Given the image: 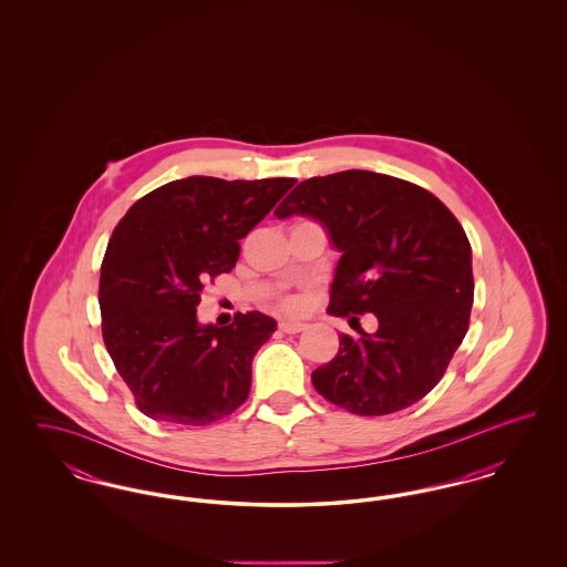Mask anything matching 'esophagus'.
I'll return each instance as SVG.
<instances>
[{
    "instance_id": "obj_1",
    "label": "esophagus",
    "mask_w": 567,
    "mask_h": 567,
    "mask_svg": "<svg viewBox=\"0 0 567 567\" xmlns=\"http://www.w3.org/2000/svg\"><path fill=\"white\" fill-rule=\"evenodd\" d=\"M278 327H280L282 333H299V331H303L308 324L303 323V321H289V319H285V321L278 323Z\"/></svg>"
}]
</instances>
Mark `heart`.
<instances>
[{
	"instance_id": "1",
	"label": "heart",
	"mask_w": 567,
	"mask_h": 567,
	"mask_svg": "<svg viewBox=\"0 0 567 567\" xmlns=\"http://www.w3.org/2000/svg\"><path fill=\"white\" fill-rule=\"evenodd\" d=\"M287 306H289V308H297V299H289Z\"/></svg>"
}]
</instances>
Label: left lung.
<instances>
[{
    "label": "left lung",
    "instance_id": "8db88e82",
    "mask_svg": "<svg viewBox=\"0 0 567 567\" xmlns=\"http://www.w3.org/2000/svg\"><path fill=\"white\" fill-rule=\"evenodd\" d=\"M274 215L319 220L342 252L327 312L378 319L374 333L340 336L338 354L312 372L315 389L361 416L423 400L463 342L474 301L472 246L453 213L408 181L347 169L299 183Z\"/></svg>",
    "mask_w": 567,
    "mask_h": 567
}]
</instances>
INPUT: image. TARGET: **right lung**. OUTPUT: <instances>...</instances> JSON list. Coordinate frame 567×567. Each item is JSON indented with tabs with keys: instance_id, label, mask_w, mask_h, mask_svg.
<instances>
[{
	"instance_id": "add662e5",
	"label": "right lung",
	"mask_w": 567,
	"mask_h": 567,
	"mask_svg": "<svg viewBox=\"0 0 567 567\" xmlns=\"http://www.w3.org/2000/svg\"><path fill=\"white\" fill-rule=\"evenodd\" d=\"M296 178L189 176L151 190L112 231L100 274L102 333L137 408L169 425H208L243 405L252 357L276 321L238 312L202 324L204 282L231 271L240 240Z\"/></svg>"
}]
</instances>
